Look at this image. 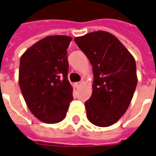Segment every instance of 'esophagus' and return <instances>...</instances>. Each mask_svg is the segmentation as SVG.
Segmentation results:
<instances>
[{
  "mask_svg": "<svg viewBox=\"0 0 156 156\" xmlns=\"http://www.w3.org/2000/svg\"><path fill=\"white\" fill-rule=\"evenodd\" d=\"M81 84H82V82H81V81H80V82H76V83L75 84V86H76V88H79V87L81 86Z\"/></svg>",
  "mask_w": 156,
  "mask_h": 156,
  "instance_id": "34e87169",
  "label": "esophagus"
}]
</instances>
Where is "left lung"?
<instances>
[{"label":"left lung","mask_w":156,"mask_h":156,"mask_svg":"<svg viewBox=\"0 0 156 156\" xmlns=\"http://www.w3.org/2000/svg\"><path fill=\"white\" fill-rule=\"evenodd\" d=\"M92 66L94 84L85 102L87 118L98 127L118 122L129 108L138 78L133 56L117 37L97 31L75 38Z\"/></svg>","instance_id":"1"}]
</instances>
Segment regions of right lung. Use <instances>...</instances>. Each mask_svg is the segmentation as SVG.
I'll use <instances>...</instances> for the list:
<instances>
[{"label":"right lung","mask_w":156,"mask_h":156,"mask_svg":"<svg viewBox=\"0 0 156 156\" xmlns=\"http://www.w3.org/2000/svg\"><path fill=\"white\" fill-rule=\"evenodd\" d=\"M72 37L48 36L27 48L19 66V87L37 119L56 123L66 118L73 88L68 80L67 48Z\"/></svg>","instance_id":"obj_1"}]
</instances>
